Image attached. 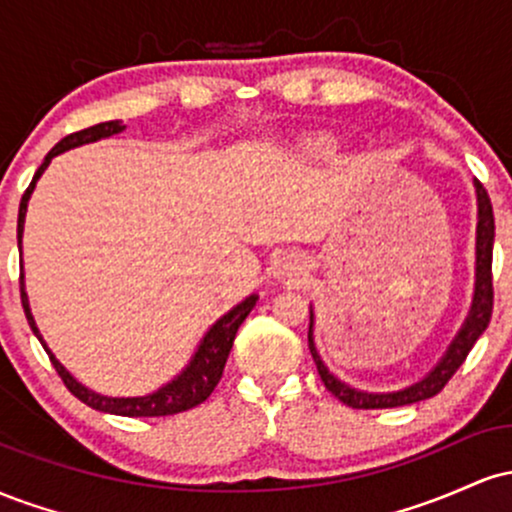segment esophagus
Instances as JSON below:
<instances>
[{
	"label": "esophagus",
	"mask_w": 512,
	"mask_h": 512,
	"mask_svg": "<svg viewBox=\"0 0 512 512\" xmlns=\"http://www.w3.org/2000/svg\"><path fill=\"white\" fill-rule=\"evenodd\" d=\"M301 274H303L301 264L296 260H289V257H284V260L279 262V267H276V276H279V279H298Z\"/></svg>",
	"instance_id": "esophagus-1"
}]
</instances>
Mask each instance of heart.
I'll return each instance as SVG.
<instances>
[{
    "instance_id": "heart-1",
    "label": "heart",
    "mask_w": 512,
    "mask_h": 512,
    "mask_svg": "<svg viewBox=\"0 0 512 512\" xmlns=\"http://www.w3.org/2000/svg\"><path fill=\"white\" fill-rule=\"evenodd\" d=\"M325 146L327 142H313L310 144V151H325Z\"/></svg>"
}]
</instances>
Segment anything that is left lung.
Masks as SVG:
<instances>
[{
    "label": "left lung",
    "mask_w": 512,
    "mask_h": 512,
    "mask_svg": "<svg viewBox=\"0 0 512 512\" xmlns=\"http://www.w3.org/2000/svg\"><path fill=\"white\" fill-rule=\"evenodd\" d=\"M474 190H477V209H479V221H477V281H474V298L472 308H469L467 320H464L462 330L457 332V337L452 339V344L445 351V356L433 366L431 373L426 378H421L419 383L404 387V390L397 392H363L356 390V387L342 383L339 378L327 370L325 363H322L320 354H317L315 337H313V310H310V330H308V346L310 354H313V361L317 366V373H320L322 383H325L327 390L332 392L339 402H344L346 407L351 409H390V407H404V404L421 402V399H428L438 395L452 375L457 373V368L462 366L464 358H467L472 346L477 344V339L484 334L486 327L491 322L493 313V276H491V260H493V207L491 199L486 195L484 185L479 180H474Z\"/></svg>",
    "instance_id": "obj_1"
}]
</instances>
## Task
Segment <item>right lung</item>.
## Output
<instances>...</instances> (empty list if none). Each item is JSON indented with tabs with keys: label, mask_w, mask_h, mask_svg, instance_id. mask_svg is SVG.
Segmentation results:
<instances>
[{
	"label": "right lung",
	"mask_w": 512,
	"mask_h": 512,
	"mask_svg": "<svg viewBox=\"0 0 512 512\" xmlns=\"http://www.w3.org/2000/svg\"><path fill=\"white\" fill-rule=\"evenodd\" d=\"M125 125H122L120 120H110V122H101V125H93L88 129H81V132H74L69 134V137H64L62 142H57L55 146L50 149V154L45 156V161L40 163V168L35 170L31 185H28V190L23 192L21 197V204H19V250H21V238H23V223H26V209H28V199H31L33 190H35V182H38L40 175L45 173V168L50 166V161L55 158L57 154H62V151H69V149H76V146L81 144H91V142H98V139H105V137H113V134H120ZM23 269V267H21ZM21 303H23V310H26V320L28 325H31V330L35 337L40 339V344H43V349L48 351L52 366H55L57 375L62 378V383L67 385V390L72 392L76 399H81V402L88 404L91 409L96 411H105V414H117V416H170V414H180V411H187L192 407H197V404H202L204 399H207L211 392H214V387L219 385L221 375H223V366H226V358L231 354V346H233V339H236V332L238 327L243 325L245 317L250 315V310L255 308L257 303V293H252V296L245 298L243 303H238L236 308L228 310L226 315L219 317V320L214 322V325L209 327V332L204 334V339L199 342L195 356L190 358V363H187L185 368H182L180 375H175L170 383H166L163 387H158L156 392H151V395H144V397H108V395H98V392L88 390L86 385H81L79 380L74 378L72 373H69L67 368L62 366L60 361H57L55 354L48 349V344L43 342V337H40L38 327H35V320L31 315V305H28V296H26V284H23V272H21Z\"/></svg>",
	"instance_id": "add662e5"
}]
</instances>
